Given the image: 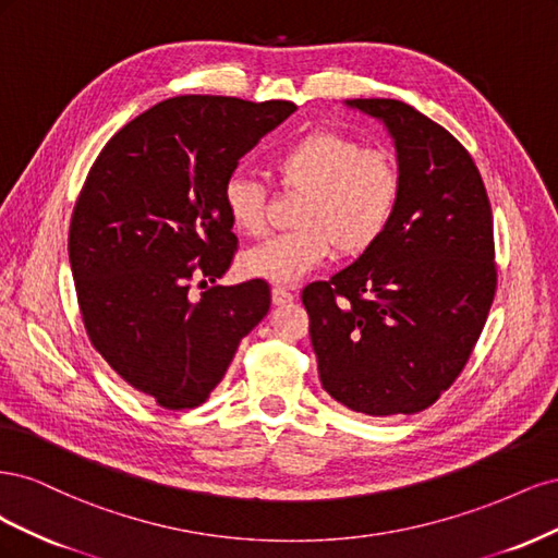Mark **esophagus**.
I'll return each mask as SVG.
<instances>
[{"label":"esophagus","instance_id":"esophagus-1","mask_svg":"<svg viewBox=\"0 0 558 558\" xmlns=\"http://www.w3.org/2000/svg\"><path fill=\"white\" fill-rule=\"evenodd\" d=\"M289 302H293V293L281 289V286H277V289H272V305L275 307H283L289 305Z\"/></svg>","mask_w":558,"mask_h":558}]
</instances>
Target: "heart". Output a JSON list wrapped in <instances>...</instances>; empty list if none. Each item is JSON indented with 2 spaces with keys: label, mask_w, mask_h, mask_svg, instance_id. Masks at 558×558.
<instances>
[{
  "label": "heart",
  "mask_w": 558,
  "mask_h": 558,
  "mask_svg": "<svg viewBox=\"0 0 558 558\" xmlns=\"http://www.w3.org/2000/svg\"><path fill=\"white\" fill-rule=\"evenodd\" d=\"M283 189L305 193L295 230L275 234L242 253L251 279L291 286L324 265L332 248L359 256L391 223L400 199L396 160L332 130H316L283 148L275 160ZM267 191L260 181L234 172L223 183V209L232 228L256 238L265 230Z\"/></svg>",
  "instance_id": "heart-1"
}]
</instances>
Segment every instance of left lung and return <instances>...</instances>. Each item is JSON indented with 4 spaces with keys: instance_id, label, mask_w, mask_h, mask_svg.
I'll list each match as a JSON object with an SVG mask.
<instances>
[{
    "instance_id": "left-lung-1",
    "label": "left lung",
    "mask_w": 558,
    "mask_h": 558,
    "mask_svg": "<svg viewBox=\"0 0 558 558\" xmlns=\"http://www.w3.org/2000/svg\"><path fill=\"white\" fill-rule=\"evenodd\" d=\"M396 146L381 238L302 291L326 391L367 416L426 410L461 375L496 293L494 216L468 150L398 99H347Z\"/></svg>"
}]
</instances>
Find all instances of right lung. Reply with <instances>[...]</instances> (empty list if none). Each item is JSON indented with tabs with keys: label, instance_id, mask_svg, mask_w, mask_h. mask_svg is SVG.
I'll return each mask as SVG.
<instances>
[{
	"label": "right lung",
	"instance_id": "obj_1",
	"mask_svg": "<svg viewBox=\"0 0 558 558\" xmlns=\"http://www.w3.org/2000/svg\"><path fill=\"white\" fill-rule=\"evenodd\" d=\"M293 102L181 95L118 130L90 167L70 226V265L93 347L165 410L205 402L242 337L269 310V286L221 279L238 238L223 183ZM205 283V281H202Z\"/></svg>",
	"mask_w": 558,
	"mask_h": 558
}]
</instances>
